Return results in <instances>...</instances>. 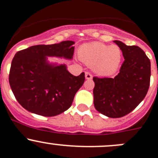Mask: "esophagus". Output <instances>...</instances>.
I'll use <instances>...</instances> for the list:
<instances>
[{
  "label": "esophagus",
  "instance_id": "1",
  "mask_svg": "<svg viewBox=\"0 0 158 158\" xmlns=\"http://www.w3.org/2000/svg\"><path fill=\"white\" fill-rule=\"evenodd\" d=\"M85 78H86L87 80H91V79H92V75L90 73H88V72H86L85 73Z\"/></svg>",
  "mask_w": 158,
  "mask_h": 158
}]
</instances>
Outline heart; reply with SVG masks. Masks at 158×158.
I'll list each match as a JSON object with an SVG mask.
<instances>
[{
    "label": "heart",
    "mask_w": 158,
    "mask_h": 158,
    "mask_svg": "<svg viewBox=\"0 0 158 158\" xmlns=\"http://www.w3.org/2000/svg\"><path fill=\"white\" fill-rule=\"evenodd\" d=\"M78 56L87 66L92 67L101 77H110L118 71L123 58L118 46H107L101 43H87L78 49Z\"/></svg>",
    "instance_id": "heart-1"
}]
</instances>
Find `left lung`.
<instances>
[{
	"mask_svg": "<svg viewBox=\"0 0 158 158\" xmlns=\"http://www.w3.org/2000/svg\"><path fill=\"white\" fill-rule=\"evenodd\" d=\"M123 52L125 60L114 78L93 77L94 106L109 118H120L131 112L143 100L151 78V61L136 46L113 41Z\"/></svg>",
	"mask_w": 158,
	"mask_h": 158,
	"instance_id": "left-lung-1",
	"label": "left lung"
}]
</instances>
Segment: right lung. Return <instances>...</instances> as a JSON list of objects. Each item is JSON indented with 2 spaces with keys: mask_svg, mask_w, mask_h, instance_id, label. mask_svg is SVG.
Instances as JSON below:
<instances>
[{
  "mask_svg": "<svg viewBox=\"0 0 158 158\" xmlns=\"http://www.w3.org/2000/svg\"><path fill=\"white\" fill-rule=\"evenodd\" d=\"M73 41L37 45L18 52L11 62L9 83L19 104L31 113L55 116L71 106L85 82V73L73 76L64 64L48 57L73 59Z\"/></svg>",
  "mask_w": 158,
  "mask_h": 158,
  "instance_id": "add662e5",
  "label": "right lung"
}]
</instances>
